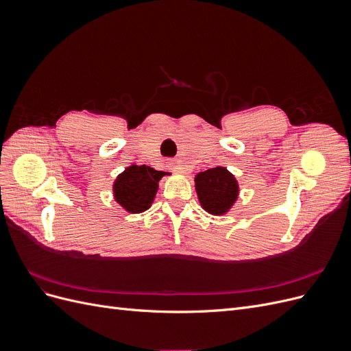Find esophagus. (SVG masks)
I'll list each match as a JSON object with an SVG mask.
<instances>
[{
  "label": "esophagus",
  "instance_id": "34e87169",
  "mask_svg": "<svg viewBox=\"0 0 351 351\" xmlns=\"http://www.w3.org/2000/svg\"><path fill=\"white\" fill-rule=\"evenodd\" d=\"M173 169L176 173H182V174L186 171V168L183 165H180L178 162H173Z\"/></svg>",
  "mask_w": 351,
  "mask_h": 351
}]
</instances>
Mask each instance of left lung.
I'll return each instance as SVG.
<instances>
[{
	"instance_id": "8db88e82",
	"label": "left lung",
	"mask_w": 351,
	"mask_h": 351,
	"mask_svg": "<svg viewBox=\"0 0 351 351\" xmlns=\"http://www.w3.org/2000/svg\"><path fill=\"white\" fill-rule=\"evenodd\" d=\"M200 206L212 215H224L236 204L239 183L226 167L209 168L195 177Z\"/></svg>"
}]
</instances>
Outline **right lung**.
Listing matches in <instances>:
<instances>
[{
    "label": "right lung",
    "instance_id": "obj_1",
    "mask_svg": "<svg viewBox=\"0 0 351 351\" xmlns=\"http://www.w3.org/2000/svg\"><path fill=\"white\" fill-rule=\"evenodd\" d=\"M165 174L164 171L146 165L127 167L112 184L114 199L130 214H141L149 209L158 192V183Z\"/></svg>",
    "mask_w": 351,
    "mask_h": 351
}]
</instances>
